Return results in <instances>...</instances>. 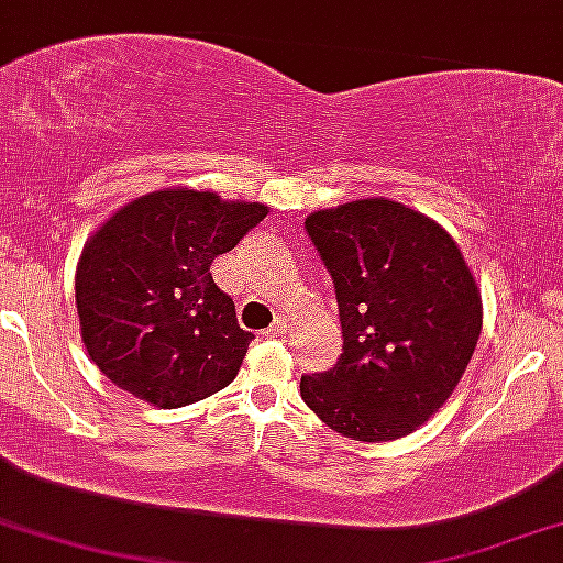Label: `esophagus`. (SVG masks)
<instances>
[{
	"mask_svg": "<svg viewBox=\"0 0 563 563\" xmlns=\"http://www.w3.org/2000/svg\"><path fill=\"white\" fill-rule=\"evenodd\" d=\"M286 330H288V322L283 317H277L273 327H267V330L262 332V338H280V334H286Z\"/></svg>",
	"mask_w": 563,
	"mask_h": 563,
	"instance_id": "1",
	"label": "esophagus"
}]
</instances>
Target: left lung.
<instances>
[{
  "mask_svg": "<svg viewBox=\"0 0 563 563\" xmlns=\"http://www.w3.org/2000/svg\"><path fill=\"white\" fill-rule=\"evenodd\" d=\"M306 233L332 275L343 353L301 376L303 402L347 439L408 437L454 393L481 338V290L457 241L387 197L311 212Z\"/></svg>",
  "mask_w": 563,
  "mask_h": 563,
  "instance_id": "obj_1",
  "label": "left lung"
}]
</instances>
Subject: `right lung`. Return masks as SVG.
<instances>
[{
  "label": "right lung",
  "instance_id": "right-lung-1",
  "mask_svg": "<svg viewBox=\"0 0 563 563\" xmlns=\"http://www.w3.org/2000/svg\"><path fill=\"white\" fill-rule=\"evenodd\" d=\"M267 208L216 191L161 189L132 199L88 239L75 301L88 355L124 393L181 408L229 387L254 334L210 265Z\"/></svg>",
  "mask_w": 563,
  "mask_h": 563
}]
</instances>
